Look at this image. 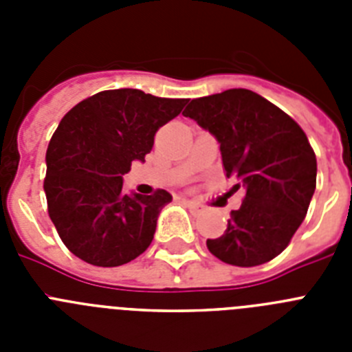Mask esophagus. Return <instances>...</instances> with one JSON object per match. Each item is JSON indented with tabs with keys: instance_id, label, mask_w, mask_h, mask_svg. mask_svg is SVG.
Here are the masks:
<instances>
[{
	"instance_id": "obj_1",
	"label": "esophagus",
	"mask_w": 352,
	"mask_h": 352,
	"mask_svg": "<svg viewBox=\"0 0 352 352\" xmlns=\"http://www.w3.org/2000/svg\"><path fill=\"white\" fill-rule=\"evenodd\" d=\"M182 201L186 204V208H188V210H190L192 213L201 214L204 211V206L201 203H197V201H192V199H185V197H183Z\"/></svg>"
}]
</instances>
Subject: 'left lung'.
<instances>
[{
	"label": "left lung",
	"mask_w": 352,
	"mask_h": 352,
	"mask_svg": "<svg viewBox=\"0 0 352 352\" xmlns=\"http://www.w3.org/2000/svg\"><path fill=\"white\" fill-rule=\"evenodd\" d=\"M183 116L197 121L220 144L227 178L245 188L208 250L232 266L268 263L289 245L316 190L317 160L309 139L289 114L250 89L195 98Z\"/></svg>",
	"instance_id": "obj_1"
}]
</instances>
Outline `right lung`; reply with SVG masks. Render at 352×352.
<instances>
[{"mask_svg":"<svg viewBox=\"0 0 352 352\" xmlns=\"http://www.w3.org/2000/svg\"><path fill=\"white\" fill-rule=\"evenodd\" d=\"M186 98L141 89H107L72 107L56 129L43 190L65 247L79 259L113 268L139 257L153 241L166 190L123 194V174L144 162L155 133L178 116Z\"/></svg>","mask_w":352,"mask_h":352,"instance_id":"obj_1","label":"right lung"}]
</instances>
